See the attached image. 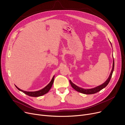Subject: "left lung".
<instances>
[{"label": "left lung", "instance_id": "8db88e82", "mask_svg": "<svg viewBox=\"0 0 125 125\" xmlns=\"http://www.w3.org/2000/svg\"><path fill=\"white\" fill-rule=\"evenodd\" d=\"M111 43V42H110ZM112 47V45H111ZM114 66H115V62H114V59L113 58V68L112 69H111V73H110V75L109 76V77H108L107 79L106 80V81L105 82L103 83H102V84L100 85V86H98L95 88H92V89H84L83 88H82L81 87H79L77 86L76 85H75L74 83H73V82H72L70 80H69V82L71 84V87H73L75 90H76V91L78 92H80L81 93L83 94H95L96 93L100 91H101L102 89H104L105 87H106V86L108 84L110 79L111 76H112L114 70Z\"/></svg>", "mask_w": 125, "mask_h": 125}]
</instances>
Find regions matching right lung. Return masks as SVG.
I'll use <instances>...</instances> for the list:
<instances>
[{
	"instance_id": "add662e5",
	"label": "right lung",
	"mask_w": 125,
	"mask_h": 125,
	"mask_svg": "<svg viewBox=\"0 0 125 125\" xmlns=\"http://www.w3.org/2000/svg\"><path fill=\"white\" fill-rule=\"evenodd\" d=\"M54 77H55V75L53 76L52 77V80L51 81V82H50V83L46 86L44 88H43L42 90H40L39 91H34V92H28V91H23L20 89H19L18 87H17L16 85L15 86L19 90L22 92H23L24 94L27 95L31 97H39L42 96L45 94H47V93L49 92V91H50V90L51 89V88L52 87V85L53 84L54 81Z\"/></svg>"
}]
</instances>
